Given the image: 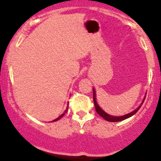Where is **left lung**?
Instances as JSON below:
<instances>
[{"label": "left lung", "mask_w": 161, "mask_h": 161, "mask_svg": "<svg viewBox=\"0 0 161 161\" xmlns=\"http://www.w3.org/2000/svg\"><path fill=\"white\" fill-rule=\"evenodd\" d=\"M93 102H94L95 109H96L97 112V113L99 114V115H101L102 118H104V119L107 120V121H109V122H119V121H122V120H124V119H126L129 118V117L132 116V115H133L134 114L136 113V112L138 111V109L141 108L142 104H143V102H144V101H145V98H146V97L144 98V100H143V101H142V103L141 105H140L138 108L135 109V111H133L132 112H130V113L127 114V115H122V116H112V115H108V114L106 113L105 112H104V111H103L102 109L99 107V105H98L97 103V101H96V93H95L94 89H93Z\"/></svg>", "instance_id": "obj_1"}]
</instances>
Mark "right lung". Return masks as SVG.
<instances>
[{
	"label": "right lung",
	"mask_w": 161,
	"mask_h": 161,
	"mask_svg": "<svg viewBox=\"0 0 161 161\" xmlns=\"http://www.w3.org/2000/svg\"><path fill=\"white\" fill-rule=\"evenodd\" d=\"M68 107H67V109H66V110H65V112H68ZM65 112H64V113H63V114H62V115H60V116H59L58 118H57V119H54V120H53V122H54V121H57V120H58V119H60L61 118L62 116H64V114H65Z\"/></svg>",
	"instance_id": "1"
}]
</instances>
